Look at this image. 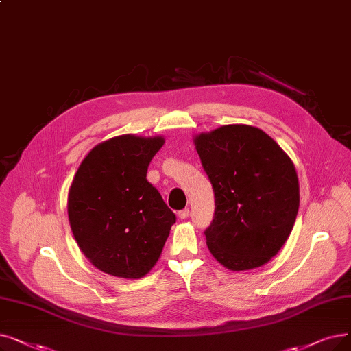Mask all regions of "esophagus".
Segmentation results:
<instances>
[{
	"instance_id": "esophagus-1",
	"label": "esophagus",
	"mask_w": 351,
	"mask_h": 351,
	"mask_svg": "<svg viewBox=\"0 0 351 351\" xmlns=\"http://www.w3.org/2000/svg\"><path fill=\"white\" fill-rule=\"evenodd\" d=\"M178 217H179L180 219H186V218L189 217V209L186 208V209L179 210V212H178Z\"/></svg>"
}]
</instances>
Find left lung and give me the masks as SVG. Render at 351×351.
<instances>
[{
    "label": "left lung",
    "instance_id": "8db88e82",
    "mask_svg": "<svg viewBox=\"0 0 351 351\" xmlns=\"http://www.w3.org/2000/svg\"><path fill=\"white\" fill-rule=\"evenodd\" d=\"M215 193L205 231L215 260L231 271L265 265L293 231L300 206L295 166L261 129L226 125L193 138Z\"/></svg>",
    "mask_w": 351,
    "mask_h": 351
}]
</instances>
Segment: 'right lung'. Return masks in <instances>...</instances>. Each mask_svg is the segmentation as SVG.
Segmentation results:
<instances>
[{
    "label": "right lung",
    "instance_id": "add662e5",
    "mask_svg": "<svg viewBox=\"0 0 351 351\" xmlns=\"http://www.w3.org/2000/svg\"><path fill=\"white\" fill-rule=\"evenodd\" d=\"M162 136L121 134L91 149L69 189L67 213L79 248L109 276L139 280L154 268L175 213L146 179Z\"/></svg>",
    "mask_w": 351,
    "mask_h": 351
}]
</instances>
